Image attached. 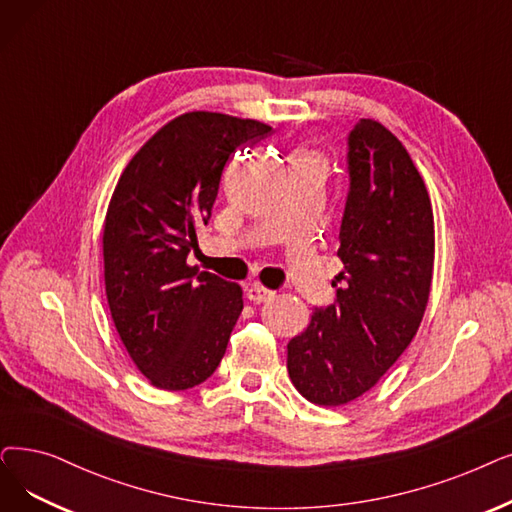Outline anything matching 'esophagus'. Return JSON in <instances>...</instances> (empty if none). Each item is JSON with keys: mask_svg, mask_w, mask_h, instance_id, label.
Wrapping results in <instances>:
<instances>
[{"mask_svg": "<svg viewBox=\"0 0 512 512\" xmlns=\"http://www.w3.org/2000/svg\"><path fill=\"white\" fill-rule=\"evenodd\" d=\"M274 295H276V293L270 291V288H265L263 284H251V286H247V297H249V301H253V303L270 301Z\"/></svg>", "mask_w": 512, "mask_h": 512, "instance_id": "34e87169", "label": "esophagus"}]
</instances>
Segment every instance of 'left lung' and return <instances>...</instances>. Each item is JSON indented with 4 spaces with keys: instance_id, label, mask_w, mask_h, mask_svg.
<instances>
[{
    "instance_id": "8db88e82",
    "label": "left lung",
    "mask_w": 512,
    "mask_h": 512,
    "mask_svg": "<svg viewBox=\"0 0 512 512\" xmlns=\"http://www.w3.org/2000/svg\"><path fill=\"white\" fill-rule=\"evenodd\" d=\"M349 194L339 232L337 301L286 345L295 389L316 406L370 391L414 339L435 259L433 207L408 150L374 119L349 133Z\"/></svg>"
}]
</instances>
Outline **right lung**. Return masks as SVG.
Masks as SVG:
<instances>
[{
	"label": "right lung",
	"instance_id": "1",
	"mask_svg": "<svg viewBox=\"0 0 512 512\" xmlns=\"http://www.w3.org/2000/svg\"><path fill=\"white\" fill-rule=\"evenodd\" d=\"M272 127L192 110L133 154L110 196L104 284L115 328L146 381L165 391L205 383L224 358L242 288L186 263L211 217L236 148Z\"/></svg>",
	"mask_w": 512,
	"mask_h": 512
}]
</instances>
